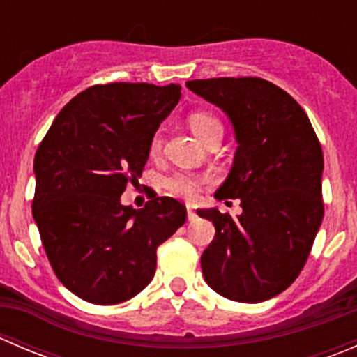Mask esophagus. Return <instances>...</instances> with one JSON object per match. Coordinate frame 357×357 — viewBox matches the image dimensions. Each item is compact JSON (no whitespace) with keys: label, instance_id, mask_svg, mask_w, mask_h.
<instances>
[{"label":"esophagus","instance_id":"1","mask_svg":"<svg viewBox=\"0 0 357 357\" xmlns=\"http://www.w3.org/2000/svg\"><path fill=\"white\" fill-rule=\"evenodd\" d=\"M186 211H188V221H195V219H197V212L193 211L192 207H188V208H186Z\"/></svg>","mask_w":357,"mask_h":357}]
</instances>
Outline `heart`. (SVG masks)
<instances>
[{"label": "heart", "instance_id": "1", "mask_svg": "<svg viewBox=\"0 0 357 357\" xmlns=\"http://www.w3.org/2000/svg\"><path fill=\"white\" fill-rule=\"evenodd\" d=\"M188 124L192 128V131L195 132L197 136L205 142L208 136L212 135L218 129H222L221 121H219L215 115H212L211 112L205 110H193L192 114L188 115ZM162 149V136L160 132H155L150 142V153L152 155H157ZM207 181L205 178H200L197 174H190V172H176V174L169 176L165 179L164 186L171 195L179 197V199H186V200H195L199 197V192L202 188V185Z\"/></svg>", "mask_w": 357, "mask_h": 357}]
</instances>
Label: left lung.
Returning <instances> with one entry per match:
<instances>
[{
	"instance_id": "8db88e82",
	"label": "left lung",
	"mask_w": 357,
	"mask_h": 357,
	"mask_svg": "<svg viewBox=\"0 0 357 357\" xmlns=\"http://www.w3.org/2000/svg\"><path fill=\"white\" fill-rule=\"evenodd\" d=\"M186 88L228 114L238 142L215 199H240L242 214L197 211L215 226L200 259L205 282L229 301H268L301 275L321 225L319 139L302 107L266 79H197Z\"/></svg>"
}]
</instances>
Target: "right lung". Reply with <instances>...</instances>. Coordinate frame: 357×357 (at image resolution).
Listing matches in <instances>:
<instances>
[{"instance_id": "right-lung-1", "label": "right lung", "mask_w": 357, "mask_h": 357, "mask_svg": "<svg viewBox=\"0 0 357 357\" xmlns=\"http://www.w3.org/2000/svg\"><path fill=\"white\" fill-rule=\"evenodd\" d=\"M178 84L110 82L84 89L53 121L34 157L32 215L56 278L91 304H119L155 275L157 247L186 221L171 197L143 208L121 195L136 185Z\"/></svg>"}]
</instances>
